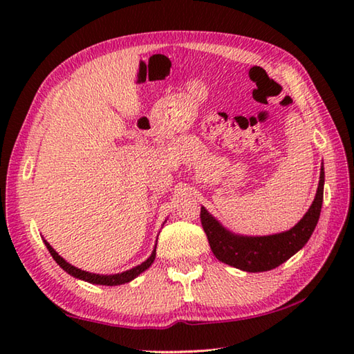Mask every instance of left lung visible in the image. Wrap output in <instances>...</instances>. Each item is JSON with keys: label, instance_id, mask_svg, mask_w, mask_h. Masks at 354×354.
I'll use <instances>...</instances> for the list:
<instances>
[{"label": "left lung", "instance_id": "8db88e82", "mask_svg": "<svg viewBox=\"0 0 354 354\" xmlns=\"http://www.w3.org/2000/svg\"><path fill=\"white\" fill-rule=\"evenodd\" d=\"M322 198H324V169L321 167L317 196L309 212L289 231L261 237L232 234L204 207L201 208V222L208 237L209 248L217 260L246 272H265L280 266L307 243L318 223Z\"/></svg>", "mask_w": 354, "mask_h": 354}]
</instances>
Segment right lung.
Returning a JSON list of instances; mask_svg holds the SVG:
<instances>
[{
  "mask_svg": "<svg viewBox=\"0 0 354 354\" xmlns=\"http://www.w3.org/2000/svg\"><path fill=\"white\" fill-rule=\"evenodd\" d=\"M44 243H45V246H47V250L50 251L51 257L56 260L57 265L61 266V268L65 270V272H68L70 275L76 277V278H80V280H84V281L93 283V284H103V286H117V284L129 283L131 280H133L135 277H138L141 272H145V270H146L150 265H152L153 260H155V255H156V246H155V250L152 251V254H150V257H149L146 261H142L141 265L135 266V268H132V269H129V270H124V272H122V274L100 275V274L86 272V270H82V269H79V268H76V266L70 265L68 261H65V260L61 257V255H59L55 250H53V248L50 246V243L47 242V240H44Z\"/></svg>",
  "mask_w": 354,
  "mask_h": 354,
  "instance_id": "right-lung-1",
  "label": "right lung"
}]
</instances>
